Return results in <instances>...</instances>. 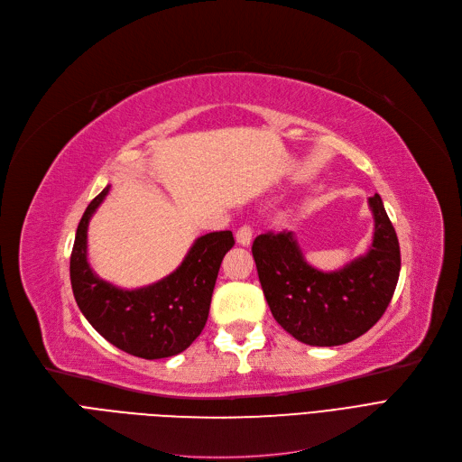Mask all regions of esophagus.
Returning <instances> with one entry per match:
<instances>
[{"mask_svg":"<svg viewBox=\"0 0 462 462\" xmlns=\"http://www.w3.org/2000/svg\"><path fill=\"white\" fill-rule=\"evenodd\" d=\"M236 241L239 245H244V247H249L251 245V241H253V230H251V226H241L237 232H236Z\"/></svg>","mask_w":462,"mask_h":462,"instance_id":"1","label":"esophagus"}]
</instances>
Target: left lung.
I'll return each instance as SVG.
<instances>
[{
  "mask_svg": "<svg viewBox=\"0 0 462 462\" xmlns=\"http://www.w3.org/2000/svg\"><path fill=\"white\" fill-rule=\"evenodd\" d=\"M373 241L335 272L310 265L294 232L262 234L253 244L258 279L273 319L300 343L338 346L367 333L390 305L401 272L395 228L378 194L369 199Z\"/></svg>",
  "mask_w": 462,
  "mask_h": 462,
  "instance_id": "8db88e82",
  "label": "left lung"
}]
</instances>
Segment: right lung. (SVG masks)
Instances as JSON below:
<instances>
[{"label": "right lung", "instance_id": "1", "mask_svg": "<svg viewBox=\"0 0 462 462\" xmlns=\"http://www.w3.org/2000/svg\"><path fill=\"white\" fill-rule=\"evenodd\" d=\"M106 185L86 208L70 254V284L86 320L110 345L143 359L187 350L209 314L218 268L234 245L230 230L194 239L183 262L161 281L142 288H119L97 275L88 262V226L106 199Z\"/></svg>", "mask_w": 462, "mask_h": 462}]
</instances>
